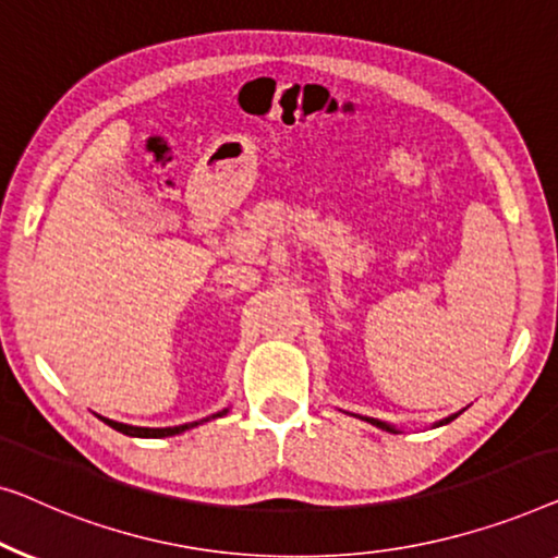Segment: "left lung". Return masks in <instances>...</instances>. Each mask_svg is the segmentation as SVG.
I'll return each instance as SVG.
<instances>
[{"label": "left lung", "mask_w": 558, "mask_h": 558, "mask_svg": "<svg viewBox=\"0 0 558 558\" xmlns=\"http://www.w3.org/2000/svg\"><path fill=\"white\" fill-rule=\"evenodd\" d=\"M460 414V412H458ZM458 414H450V417H445L442 422H437V427H442V425H447V422H452L454 417H458ZM361 420H366V422H372L374 427H379V429H387V433H395L397 435V427H391V425H387V422H381V420H374V417H361Z\"/></svg>", "instance_id": "8db88e82"}]
</instances>
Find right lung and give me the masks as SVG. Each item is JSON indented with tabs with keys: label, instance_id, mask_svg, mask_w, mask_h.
Segmentation results:
<instances>
[{
	"label": "right lung",
	"instance_id": "1",
	"mask_svg": "<svg viewBox=\"0 0 558 558\" xmlns=\"http://www.w3.org/2000/svg\"><path fill=\"white\" fill-rule=\"evenodd\" d=\"M222 414H227V410L211 414V420L222 417ZM98 417H100V414H98ZM100 420H104L108 427L119 429V433L129 435V437H171V435H182V433H186V429L202 425V422H207L209 417L202 420V422H192V425H179V427H133V425H123V422H116V420H106V417H100Z\"/></svg>",
	"mask_w": 558,
	"mask_h": 558
}]
</instances>
